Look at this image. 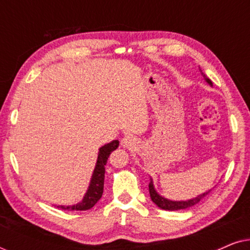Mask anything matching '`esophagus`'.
<instances>
[{"label": "esophagus", "mask_w": 250, "mask_h": 250, "mask_svg": "<svg viewBox=\"0 0 250 250\" xmlns=\"http://www.w3.org/2000/svg\"><path fill=\"white\" fill-rule=\"evenodd\" d=\"M121 145H122V146H124V148H129V146H134V139L129 135L125 136V138L122 139Z\"/></svg>", "instance_id": "34e87169"}]
</instances>
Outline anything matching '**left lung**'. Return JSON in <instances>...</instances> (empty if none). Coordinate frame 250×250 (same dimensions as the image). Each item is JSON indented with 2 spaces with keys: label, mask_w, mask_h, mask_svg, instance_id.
I'll use <instances>...</instances> for the list:
<instances>
[{
  "label": "left lung",
  "mask_w": 250,
  "mask_h": 250,
  "mask_svg": "<svg viewBox=\"0 0 250 250\" xmlns=\"http://www.w3.org/2000/svg\"><path fill=\"white\" fill-rule=\"evenodd\" d=\"M201 71V69H200ZM201 75L204 76V80L207 82L208 84L210 85V86H213V83H211V81L208 78L206 75L204 73H201ZM210 192V190L206 191V192L199 194V196L192 198V199H189V200H170V199H167V198L160 196V194L157 192L156 189H155V186H153V181L151 177H150V183H149V193H150V198H151L152 203L157 205L159 208H162V209H165V210H179V209H186V208H189V207H192L194 205H197L199 201L203 199L205 196H207L208 193Z\"/></svg>",
  "instance_id": "left-lung-1"
}]
</instances>
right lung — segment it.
Returning a JSON list of instances; mask_svg holds the SVG:
<instances>
[{"mask_svg":"<svg viewBox=\"0 0 250 250\" xmlns=\"http://www.w3.org/2000/svg\"><path fill=\"white\" fill-rule=\"evenodd\" d=\"M119 141L118 140H114V141L107 143V145L102 146L99 149L97 164H95L93 174H92L90 184L85 192L83 199L80 203L70 205V206H62L59 205V208L67 210H87L94 206L95 204L100 200L104 193V173H105V164L110 156V153L118 148Z\"/></svg>","mask_w":250,"mask_h":250,"instance_id":"1","label":"right lung"}]
</instances>
